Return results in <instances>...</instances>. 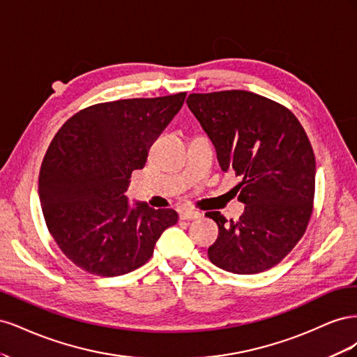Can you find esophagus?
<instances>
[{
    "label": "esophagus",
    "mask_w": 357,
    "mask_h": 357,
    "mask_svg": "<svg viewBox=\"0 0 357 357\" xmlns=\"http://www.w3.org/2000/svg\"><path fill=\"white\" fill-rule=\"evenodd\" d=\"M201 219V213L192 210H180V220H197Z\"/></svg>",
    "instance_id": "1"
}]
</instances>
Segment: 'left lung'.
Masks as SVG:
<instances>
[{
  "label": "left lung",
  "mask_w": 357,
  "mask_h": 357,
  "mask_svg": "<svg viewBox=\"0 0 357 357\" xmlns=\"http://www.w3.org/2000/svg\"><path fill=\"white\" fill-rule=\"evenodd\" d=\"M188 107L213 142L223 171L241 177L238 220L220 211L210 261L234 274L275 266L305 234L316 189V158L296 116L284 105L247 91L190 93Z\"/></svg>",
  "instance_id": "left-lung-1"
}]
</instances>
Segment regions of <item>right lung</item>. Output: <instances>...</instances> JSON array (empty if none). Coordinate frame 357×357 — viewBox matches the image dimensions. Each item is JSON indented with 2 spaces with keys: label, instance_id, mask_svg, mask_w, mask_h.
Masks as SVG:
<instances>
[{
  "label": "right lung",
  "instance_id": "add662e5",
  "mask_svg": "<svg viewBox=\"0 0 357 357\" xmlns=\"http://www.w3.org/2000/svg\"><path fill=\"white\" fill-rule=\"evenodd\" d=\"M186 92L95 104L71 116L43 159L38 195L46 226L70 261L86 273L134 271L178 215L125 197L132 171L185 102Z\"/></svg>",
  "mask_w": 357,
  "mask_h": 357
}]
</instances>
